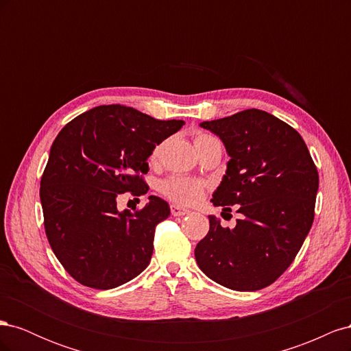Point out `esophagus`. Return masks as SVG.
Instances as JSON below:
<instances>
[{
  "label": "esophagus",
  "mask_w": 351,
  "mask_h": 351,
  "mask_svg": "<svg viewBox=\"0 0 351 351\" xmlns=\"http://www.w3.org/2000/svg\"><path fill=\"white\" fill-rule=\"evenodd\" d=\"M171 214L174 217H183V215H187L190 214V210L183 208V206H178V205H171Z\"/></svg>",
  "instance_id": "esophagus-1"
}]
</instances>
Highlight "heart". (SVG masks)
I'll use <instances>...</instances> for the list:
<instances>
[{
  "mask_svg": "<svg viewBox=\"0 0 351 351\" xmlns=\"http://www.w3.org/2000/svg\"><path fill=\"white\" fill-rule=\"evenodd\" d=\"M218 141L217 137L206 134V133H196L195 136V146L196 149L200 147L202 145L209 143ZM162 143H159L154 147V151L151 154L152 159H156L159 156V152H161ZM205 184L199 182V180H193L189 177H182V176H173L168 177L165 182L161 184V192L164 193L165 197L169 200L176 202V204L180 205H193L197 200H200L202 195H204Z\"/></svg>",
  "mask_w": 351,
  "mask_h": 351,
  "instance_id": "obj_1",
  "label": "heart"
}]
</instances>
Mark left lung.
I'll return each mask as SVG.
<instances>
[{"label":"left lung","mask_w":351,"mask_h":351,"mask_svg":"<svg viewBox=\"0 0 351 351\" xmlns=\"http://www.w3.org/2000/svg\"><path fill=\"white\" fill-rule=\"evenodd\" d=\"M200 127L217 134L230 161L212 204L239 206L234 228L209 215V231L195 258L205 275L237 291H256L278 280L309 234L319 176L291 125L269 112L244 110Z\"/></svg>","instance_id":"1"}]
</instances>
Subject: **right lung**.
Returning a JSON list of instances; mask_svg holds the SVG:
<instances>
[{"label": "right lung", "instance_id": "add662e5", "mask_svg": "<svg viewBox=\"0 0 351 351\" xmlns=\"http://www.w3.org/2000/svg\"><path fill=\"white\" fill-rule=\"evenodd\" d=\"M183 120H156L124 105H101L62 127L40 178L44 226L52 252L77 282L115 289L151 262L155 227L169 217L158 196L123 212L117 197L145 195L154 147Z\"/></svg>", "mask_w": 351, "mask_h": 351}]
</instances>
